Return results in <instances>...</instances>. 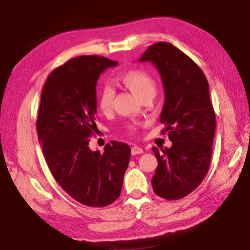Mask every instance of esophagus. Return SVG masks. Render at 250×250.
Returning <instances> with one entry per match:
<instances>
[{
    "instance_id": "esophagus-1",
    "label": "esophagus",
    "mask_w": 250,
    "mask_h": 250,
    "mask_svg": "<svg viewBox=\"0 0 250 250\" xmlns=\"http://www.w3.org/2000/svg\"><path fill=\"white\" fill-rule=\"evenodd\" d=\"M131 153H132V155H137V154H142L143 148L138 146V145H133L132 148H131Z\"/></svg>"
}]
</instances>
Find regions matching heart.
I'll return each instance as SVG.
<instances>
[{"mask_svg":"<svg viewBox=\"0 0 250 250\" xmlns=\"http://www.w3.org/2000/svg\"><path fill=\"white\" fill-rule=\"evenodd\" d=\"M118 81L131 90L141 101L152 98L156 93V82L148 72L141 69H132L125 71L119 75ZM115 98V90L109 85L101 88L97 96V105L99 110L104 113L110 112ZM139 124H130L126 125L125 131L128 134H134L138 130Z\"/></svg>","mask_w":250,"mask_h":250,"instance_id":"heart-1","label":"heart"}]
</instances>
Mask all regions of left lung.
I'll list each match as a JSON object with an SVG mask.
<instances>
[{
	"mask_svg": "<svg viewBox=\"0 0 250 250\" xmlns=\"http://www.w3.org/2000/svg\"><path fill=\"white\" fill-rule=\"evenodd\" d=\"M140 61L152 62L160 72L165 90L162 132L172 142L162 151L152 147L158 162L153 190L166 200H178L191 193L210 168L215 112L208 83L197 63L169 42L152 44Z\"/></svg>",
	"mask_w": 250,
	"mask_h": 250,
	"instance_id": "left-lung-1",
	"label": "left lung"
}]
</instances>
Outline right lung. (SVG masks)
I'll use <instances>...</instances> for the list:
<instances>
[{
	"label": "right lung",
	"mask_w": 250,
	"mask_h": 250,
	"mask_svg": "<svg viewBox=\"0 0 250 250\" xmlns=\"http://www.w3.org/2000/svg\"><path fill=\"white\" fill-rule=\"evenodd\" d=\"M117 64L101 56H81L54 69L43 85L36 122L54 179L74 200L92 208L107 207L119 198L130 161L125 143L112 141L104 152L88 147L97 129V81Z\"/></svg>",
	"instance_id": "obj_1"
}]
</instances>
